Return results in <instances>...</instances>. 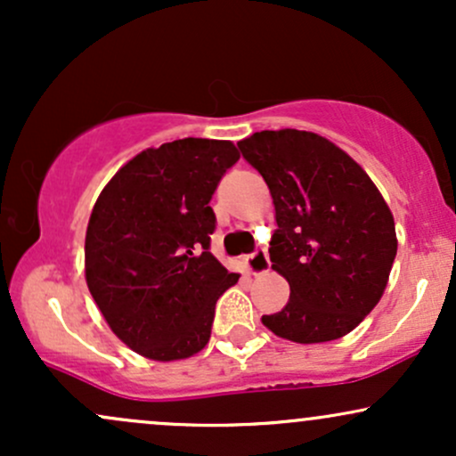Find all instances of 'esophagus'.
<instances>
[{"label":"esophagus","instance_id":"obj_1","mask_svg":"<svg viewBox=\"0 0 456 456\" xmlns=\"http://www.w3.org/2000/svg\"><path fill=\"white\" fill-rule=\"evenodd\" d=\"M244 264H246V268H248L250 274H264V272L270 270L268 250L257 248L253 255H246Z\"/></svg>","mask_w":456,"mask_h":456}]
</instances>
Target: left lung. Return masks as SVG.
<instances>
[{
    "label": "left lung",
    "mask_w": 456,
    "mask_h": 456,
    "mask_svg": "<svg viewBox=\"0 0 456 456\" xmlns=\"http://www.w3.org/2000/svg\"><path fill=\"white\" fill-rule=\"evenodd\" d=\"M240 151L270 188L272 270L289 302L261 322L294 343L341 338L373 311L396 257L395 218L378 186L341 148L306 130H261Z\"/></svg>",
    "instance_id": "left-lung-1"
}]
</instances>
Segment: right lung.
Listing matches in <instances>:
<instances>
[{"instance_id": "obj_1", "label": "right lung", "mask_w": 456, "mask_h": 456, "mask_svg": "<svg viewBox=\"0 0 456 456\" xmlns=\"http://www.w3.org/2000/svg\"><path fill=\"white\" fill-rule=\"evenodd\" d=\"M232 141L177 139L134 156L102 188L86 233V281L109 328L145 358L182 360L210 341L240 274L210 253L212 195Z\"/></svg>"}]
</instances>
